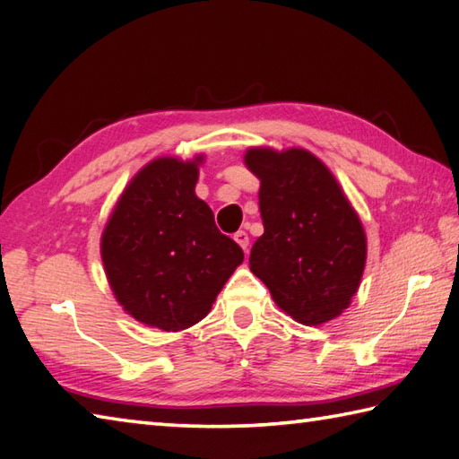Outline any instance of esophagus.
Returning a JSON list of instances; mask_svg holds the SVG:
<instances>
[{"label": "esophagus", "instance_id": "obj_1", "mask_svg": "<svg viewBox=\"0 0 459 459\" xmlns=\"http://www.w3.org/2000/svg\"><path fill=\"white\" fill-rule=\"evenodd\" d=\"M235 240L238 242V247H240L242 250H245V252L248 250V242H250V240H248V232H247V230H238L237 235H235Z\"/></svg>", "mask_w": 459, "mask_h": 459}]
</instances>
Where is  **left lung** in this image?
Returning <instances> with one entry per match:
<instances>
[{"label":"left lung","instance_id":"obj_1","mask_svg":"<svg viewBox=\"0 0 459 459\" xmlns=\"http://www.w3.org/2000/svg\"><path fill=\"white\" fill-rule=\"evenodd\" d=\"M247 168L260 179L262 235L250 270L281 311L321 325L349 307L367 260V237L324 161L301 148H252Z\"/></svg>","mask_w":459,"mask_h":459}]
</instances>
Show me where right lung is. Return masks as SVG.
<instances>
[{
  "mask_svg": "<svg viewBox=\"0 0 459 459\" xmlns=\"http://www.w3.org/2000/svg\"><path fill=\"white\" fill-rule=\"evenodd\" d=\"M150 161L124 189L100 240L106 278L124 311L150 327L181 331L209 314L245 260L195 195L199 163Z\"/></svg>",
  "mask_w": 459,
  "mask_h": 459,
  "instance_id": "add662e5",
  "label": "right lung"
}]
</instances>
